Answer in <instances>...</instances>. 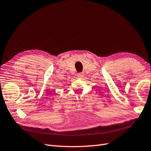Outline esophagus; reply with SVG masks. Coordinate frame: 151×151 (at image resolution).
Returning a JSON list of instances; mask_svg holds the SVG:
<instances>
[{"label":"esophagus","instance_id":"esophagus-1","mask_svg":"<svg viewBox=\"0 0 151 151\" xmlns=\"http://www.w3.org/2000/svg\"><path fill=\"white\" fill-rule=\"evenodd\" d=\"M83 76H84V75H83V73H78L77 74V77L78 78H81Z\"/></svg>","mask_w":151,"mask_h":151}]
</instances>
